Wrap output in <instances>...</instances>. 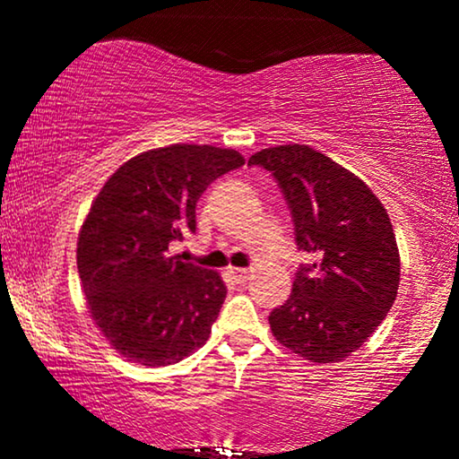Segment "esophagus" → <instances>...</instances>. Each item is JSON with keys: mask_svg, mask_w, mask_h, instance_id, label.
<instances>
[{"mask_svg": "<svg viewBox=\"0 0 459 459\" xmlns=\"http://www.w3.org/2000/svg\"><path fill=\"white\" fill-rule=\"evenodd\" d=\"M230 275L236 284H247V281L250 280L248 269H230Z\"/></svg>", "mask_w": 459, "mask_h": 459, "instance_id": "esophagus-1", "label": "esophagus"}]
</instances>
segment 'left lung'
<instances>
[{"instance_id":"obj_1","label":"left lung","mask_w":459,"mask_h":459,"mask_svg":"<svg viewBox=\"0 0 459 459\" xmlns=\"http://www.w3.org/2000/svg\"><path fill=\"white\" fill-rule=\"evenodd\" d=\"M248 165L278 181L297 247L313 256L269 316L275 341L309 361H341L397 299L401 263L388 212L357 175L309 146L265 148Z\"/></svg>"}]
</instances>
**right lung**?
<instances>
[{"instance_id":"1","label":"right lung","mask_w":459,"mask_h":459,"mask_svg":"<svg viewBox=\"0 0 459 459\" xmlns=\"http://www.w3.org/2000/svg\"><path fill=\"white\" fill-rule=\"evenodd\" d=\"M242 165L236 150L173 143L125 162L93 200L79 278L93 322L127 361L171 366L209 341L228 288L217 272L169 255V244L196 231L198 198Z\"/></svg>"}]
</instances>
